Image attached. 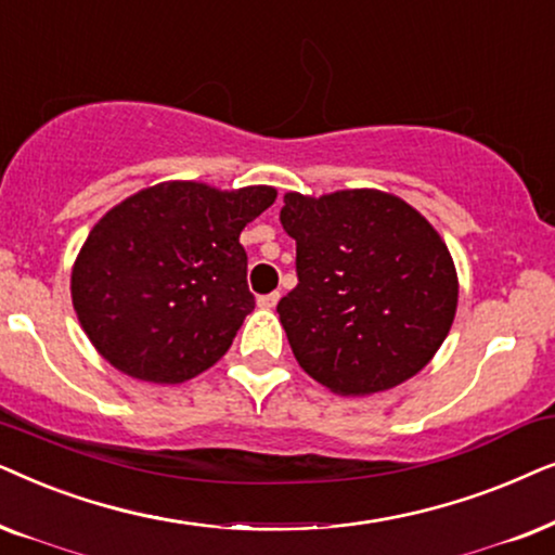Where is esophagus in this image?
<instances>
[{
    "label": "esophagus",
    "mask_w": 555,
    "mask_h": 555,
    "mask_svg": "<svg viewBox=\"0 0 555 555\" xmlns=\"http://www.w3.org/2000/svg\"><path fill=\"white\" fill-rule=\"evenodd\" d=\"M279 299H282V294H279V292L263 294V297H258V307H261V309H273V307L279 305Z\"/></svg>",
    "instance_id": "esophagus-1"
}]
</instances>
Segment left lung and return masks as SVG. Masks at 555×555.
<instances>
[{
	"label": "left lung",
	"mask_w": 555,
	"mask_h": 555,
	"mask_svg": "<svg viewBox=\"0 0 555 555\" xmlns=\"http://www.w3.org/2000/svg\"><path fill=\"white\" fill-rule=\"evenodd\" d=\"M299 284L276 312L297 363L337 396L401 386L452 330L460 282L447 243L416 208L380 190L286 192Z\"/></svg>",
	"instance_id": "1"
}]
</instances>
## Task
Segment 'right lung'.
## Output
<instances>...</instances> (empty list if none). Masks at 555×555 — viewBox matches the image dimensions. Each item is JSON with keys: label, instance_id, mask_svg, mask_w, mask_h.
<instances>
[{"label": "right lung", "instance_id": "1", "mask_svg": "<svg viewBox=\"0 0 555 555\" xmlns=\"http://www.w3.org/2000/svg\"><path fill=\"white\" fill-rule=\"evenodd\" d=\"M273 201L269 184L172 180L114 205L70 273L73 309L101 358L159 386L216 365L256 307L241 231Z\"/></svg>", "mask_w": 555, "mask_h": 555}]
</instances>
